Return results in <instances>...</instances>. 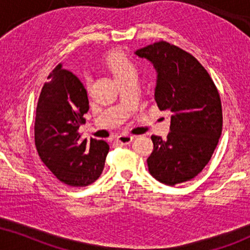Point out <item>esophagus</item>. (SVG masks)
I'll list each match as a JSON object with an SVG mask.
<instances>
[{"label":"esophagus","instance_id":"1","mask_svg":"<svg viewBox=\"0 0 250 250\" xmlns=\"http://www.w3.org/2000/svg\"><path fill=\"white\" fill-rule=\"evenodd\" d=\"M132 140H133V137H132V135H128V134H120V135H117V137H116L117 143H119L122 145L131 144Z\"/></svg>","mask_w":250,"mask_h":250}]
</instances>
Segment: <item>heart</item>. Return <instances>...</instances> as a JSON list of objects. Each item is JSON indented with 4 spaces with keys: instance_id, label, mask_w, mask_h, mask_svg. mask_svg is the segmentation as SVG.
Here are the masks:
<instances>
[{
    "instance_id": "1",
    "label": "heart",
    "mask_w": 250,
    "mask_h": 250,
    "mask_svg": "<svg viewBox=\"0 0 250 250\" xmlns=\"http://www.w3.org/2000/svg\"><path fill=\"white\" fill-rule=\"evenodd\" d=\"M110 66L116 80L130 78V76L137 78L138 75L137 64L126 57L112 58V59H111Z\"/></svg>"
}]
</instances>
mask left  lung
Instances as JSON below:
<instances>
[{
    "mask_svg": "<svg viewBox=\"0 0 250 250\" xmlns=\"http://www.w3.org/2000/svg\"><path fill=\"white\" fill-rule=\"evenodd\" d=\"M135 54L153 62L158 72L156 104L172 112L167 139L150 137V175L167 186L192 180L211 160L223 131L218 89L202 63L176 45L160 40Z\"/></svg>",
    "mask_w": 250,
    "mask_h": 250,
    "instance_id": "1",
    "label": "left lung"
}]
</instances>
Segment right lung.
I'll return each mask as SVG.
<instances>
[{"label":"right lung","instance_id":"1","mask_svg":"<svg viewBox=\"0 0 250 250\" xmlns=\"http://www.w3.org/2000/svg\"><path fill=\"white\" fill-rule=\"evenodd\" d=\"M42 85L36 110L35 144L42 163L60 182L87 187L101 176L109 153L103 140L81 139L79 127L89 110L87 90L58 64Z\"/></svg>","mask_w":250,"mask_h":250}]
</instances>
